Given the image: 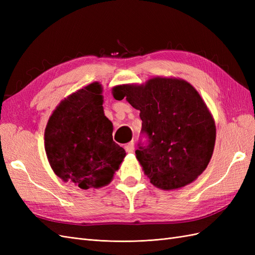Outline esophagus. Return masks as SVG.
<instances>
[{"label": "esophagus", "instance_id": "esophagus-1", "mask_svg": "<svg viewBox=\"0 0 255 255\" xmlns=\"http://www.w3.org/2000/svg\"><path fill=\"white\" fill-rule=\"evenodd\" d=\"M134 149H135V145H134V142L132 141V142H129V143H128L127 145H126V151L128 152V153H132V152H134Z\"/></svg>", "mask_w": 255, "mask_h": 255}]
</instances>
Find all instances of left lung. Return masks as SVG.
<instances>
[{"label":"left lung","mask_w":255,"mask_h":255,"mask_svg":"<svg viewBox=\"0 0 255 255\" xmlns=\"http://www.w3.org/2000/svg\"><path fill=\"white\" fill-rule=\"evenodd\" d=\"M114 98H127L140 111L141 134L136 157L150 182L170 190L185 186L210 163L216 140L212 115L191 85L183 80L154 78L145 85H121Z\"/></svg>","instance_id":"left-lung-1"}]
</instances>
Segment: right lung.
<instances>
[{
  "label": "right lung",
  "instance_id": "1",
  "mask_svg": "<svg viewBox=\"0 0 255 255\" xmlns=\"http://www.w3.org/2000/svg\"><path fill=\"white\" fill-rule=\"evenodd\" d=\"M101 94V85L92 83L69 96L53 112L44 132L53 171L82 189L109 184L126 156L113 140Z\"/></svg>",
  "mask_w": 255,
  "mask_h": 255
}]
</instances>
